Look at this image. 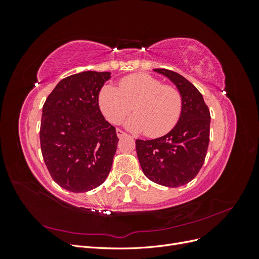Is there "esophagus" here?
<instances>
[{
    "label": "esophagus",
    "mask_w": 259,
    "mask_h": 259,
    "mask_svg": "<svg viewBox=\"0 0 259 259\" xmlns=\"http://www.w3.org/2000/svg\"><path fill=\"white\" fill-rule=\"evenodd\" d=\"M116 135H117V137H119V138H122V137H124V136H126V133L117 128V130H116Z\"/></svg>",
    "instance_id": "34e87169"
}]
</instances>
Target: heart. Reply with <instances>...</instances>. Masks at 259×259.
<instances>
[{"label": "heart", "instance_id": "obj_1", "mask_svg": "<svg viewBox=\"0 0 259 259\" xmlns=\"http://www.w3.org/2000/svg\"><path fill=\"white\" fill-rule=\"evenodd\" d=\"M98 105L106 119L114 124L122 122L133 107L135 114L125 122V127L149 137L166 134L178 122L183 110V97L171 85L162 84L148 73L125 76L120 89L105 85L99 92Z\"/></svg>", "mask_w": 259, "mask_h": 259}]
</instances>
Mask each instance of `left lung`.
Listing matches in <instances>:
<instances>
[{
    "label": "left lung",
    "instance_id": "left-lung-1",
    "mask_svg": "<svg viewBox=\"0 0 259 259\" xmlns=\"http://www.w3.org/2000/svg\"><path fill=\"white\" fill-rule=\"evenodd\" d=\"M173 82L182 94L183 110L166 135L136 140V151L144 174L162 186H184L198 175L209 143L210 114L202 94L186 77L167 69H153Z\"/></svg>",
    "mask_w": 259,
    "mask_h": 259
}]
</instances>
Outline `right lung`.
I'll use <instances>...</instances> for the list:
<instances>
[{"mask_svg":"<svg viewBox=\"0 0 259 259\" xmlns=\"http://www.w3.org/2000/svg\"><path fill=\"white\" fill-rule=\"evenodd\" d=\"M111 72L83 71L62 79L42 110L41 150L54 182L71 192L103 184L112 166L119 138L98 105Z\"/></svg>","mask_w":259,"mask_h":259,"instance_id":"obj_1","label":"right lung"}]
</instances>
